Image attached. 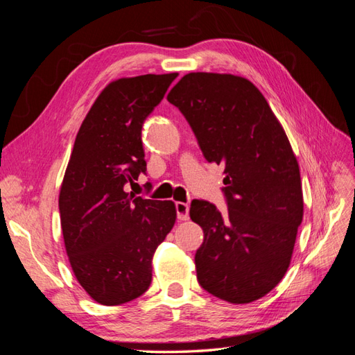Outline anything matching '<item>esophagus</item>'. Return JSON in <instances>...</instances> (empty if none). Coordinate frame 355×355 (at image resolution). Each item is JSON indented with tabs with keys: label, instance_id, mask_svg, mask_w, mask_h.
<instances>
[{
	"label": "esophagus",
	"instance_id": "esophagus-1",
	"mask_svg": "<svg viewBox=\"0 0 355 355\" xmlns=\"http://www.w3.org/2000/svg\"><path fill=\"white\" fill-rule=\"evenodd\" d=\"M176 211H178V219L179 220H188L189 219V204L188 202H176Z\"/></svg>",
	"mask_w": 355,
	"mask_h": 355
}]
</instances>
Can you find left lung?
I'll use <instances>...</instances> for the list:
<instances>
[{
	"label": "left lung",
	"instance_id": "obj_1",
	"mask_svg": "<svg viewBox=\"0 0 355 355\" xmlns=\"http://www.w3.org/2000/svg\"><path fill=\"white\" fill-rule=\"evenodd\" d=\"M209 163L225 167L228 210L194 200L204 232L196 253L200 286L231 304H250L283 280L304 218L302 182L283 125L263 94L232 73L191 72L167 94Z\"/></svg>",
	"mask_w": 355,
	"mask_h": 355
}]
</instances>
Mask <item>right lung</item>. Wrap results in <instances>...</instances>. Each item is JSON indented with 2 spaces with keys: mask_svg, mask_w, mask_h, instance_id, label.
<instances>
[{
  "mask_svg": "<svg viewBox=\"0 0 355 355\" xmlns=\"http://www.w3.org/2000/svg\"><path fill=\"white\" fill-rule=\"evenodd\" d=\"M176 77L146 73L110 83L75 137L59 194L60 225L73 275L101 305L146 292L153 256L176 222L173 201L124 189L146 170L142 125Z\"/></svg>",
  "mask_w": 355,
  "mask_h": 355,
  "instance_id": "1",
  "label": "right lung"
}]
</instances>
